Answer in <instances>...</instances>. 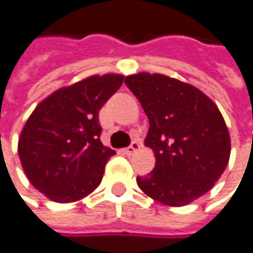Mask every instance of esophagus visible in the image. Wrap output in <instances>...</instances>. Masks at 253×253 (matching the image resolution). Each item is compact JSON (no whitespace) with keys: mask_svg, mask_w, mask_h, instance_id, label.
<instances>
[{"mask_svg":"<svg viewBox=\"0 0 253 253\" xmlns=\"http://www.w3.org/2000/svg\"><path fill=\"white\" fill-rule=\"evenodd\" d=\"M139 149H140V143L137 140H133L131 141V144H130L128 147H126L123 152H125L126 155H133V153H134L136 150H139Z\"/></svg>","mask_w":253,"mask_h":253,"instance_id":"34e87169","label":"esophagus"}]
</instances>
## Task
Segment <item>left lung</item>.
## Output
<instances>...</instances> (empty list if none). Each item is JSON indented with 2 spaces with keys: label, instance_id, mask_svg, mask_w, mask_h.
<instances>
[{
  "label": "left lung",
  "instance_id": "left-lung-1",
  "mask_svg": "<svg viewBox=\"0 0 253 253\" xmlns=\"http://www.w3.org/2000/svg\"><path fill=\"white\" fill-rule=\"evenodd\" d=\"M149 119L146 146L156 166L137 185L152 199L185 206L211 190L225 171L230 137L216 104L196 87L163 74L125 79Z\"/></svg>",
  "mask_w": 253,
  "mask_h": 253
}]
</instances>
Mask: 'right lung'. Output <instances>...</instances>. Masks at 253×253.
I'll return each instance as SVG.
<instances>
[{"label":"right lung","mask_w":253,"mask_h":253,"mask_svg":"<svg viewBox=\"0 0 253 253\" xmlns=\"http://www.w3.org/2000/svg\"><path fill=\"white\" fill-rule=\"evenodd\" d=\"M120 74L91 76L42 100L18 140L23 169L37 190L58 203L80 201L100 185L116 152L103 146L98 112L120 88Z\"/></svg>","instance_id":"obj_1"}]
</instances>
